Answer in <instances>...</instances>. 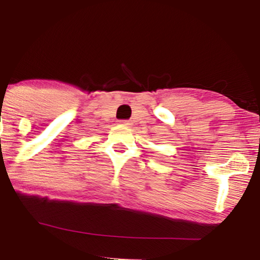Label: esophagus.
Masks as SVG:
<instances>
[{"instance_id":"esophagus-1","label":"esophagus","mask_w":260,"mask_h":260,"mask_svg":"<svg viewBox=\"0 0 260 260\" xmlns=\"http://www.w3.org/2000/svg\"><path fill=\"white\" fill-rule=\"evenodd\" d=\"M118 123L122 124V126H129V121H118Z\"/></svg>"}]
</instances>
